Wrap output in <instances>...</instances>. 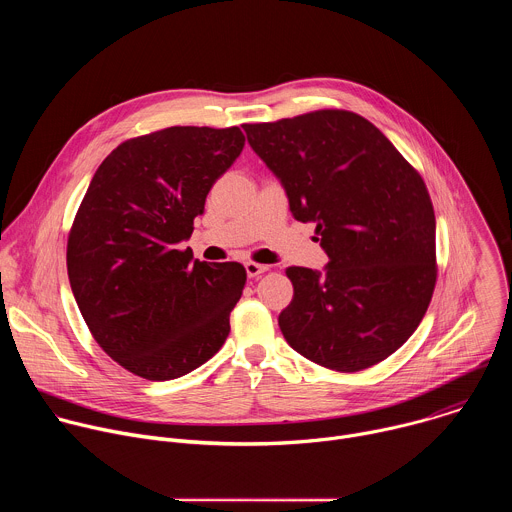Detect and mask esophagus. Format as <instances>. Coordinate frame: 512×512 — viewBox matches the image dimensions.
Segmentation results:
<instances>
[{"instance_id":"obj_1","label":"esophagus","mask_w":512,"mask_h":512,"mask_svg":"<svg viewBox=\"0 0 512 512\" xmlns=\"http://www.w3.org/2000/svg\"><path fill=\"white\" fill-rule=\"evenodd\" d=\"M267 269H269L267 265H261V263H255V261H247V263H245V271H247V275H249L251 279L259 277V275L265 273Z\"/></svg>"}]
</instances>
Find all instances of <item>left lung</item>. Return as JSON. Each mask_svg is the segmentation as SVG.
<instances>
[{"mask_svg": "<svg viewBox=\"0 0 512 512\" xmlns=\"http://www.w3.org/2000/svg\"><path fill=\"white\" fill-rule=\"evenodd\" d=\"M243 129L330 259L322 273L287 267L294 300L279 314L283 338L332 371L373 367L407 342L433 296L435 214L423 178L352 111Z\"/></svg>", "mask_w": 512, "mask_h": 512, "instance_id": "left-lung-1", "label": "left lung"}]
</instances>
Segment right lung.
<instances>
[{
	"mask_svg": "<svg viewBox=\"0 0 512 512\" xmlns=\"http://www.w3.org/2000/svg\"><path fill=\"white\" fill-rule=\"evenodd\" d=\"M239 127H168L103 160L68 233L72 294L97 344L129 373L178 379L225 344L247 281L241 263L180 249L206 194L239 158Z\"/></svg>",
	"mask_w": 512,
	"mask_h": 512,
	"instance_id": "right-lung-1",
	"label": "right lung"
}]
</instances>
